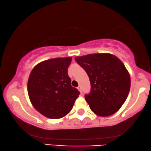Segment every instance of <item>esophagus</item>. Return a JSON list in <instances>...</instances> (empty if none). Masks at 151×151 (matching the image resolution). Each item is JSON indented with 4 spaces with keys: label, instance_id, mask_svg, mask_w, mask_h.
<instances>
[{
    "label": "esophagus",
    "instance_id": "obj_1",
    "mask_svg": "<svg viewBox=\"0 0 151 151\" xmlns=\"http://www.w3.org/2000/svg\"><path fill=\"white\" fill-rule=\"evenodd\" d=\"M78 88V90L80 91V93H82V90H81V86H78V87L77 88Z\"/></svg>",
    "mask_w": 151,
    "mask_h": 151
}]
</instances>
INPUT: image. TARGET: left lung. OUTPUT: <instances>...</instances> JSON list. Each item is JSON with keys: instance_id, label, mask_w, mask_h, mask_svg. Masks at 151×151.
Returning <instances> with one entry per match:
<instances>
[{"instance_id": "obj_1", "label": "left lung", "mask_w": 151, "mask_h": 151, "mask_svg": "<svg viewBox=\"0 0 151 151\" xmlns=\"http://www.w3.org/2000/svg\"><path fill=\"white\" fill-rule=\"evenodd\" d=\"M75 60L90 78L91 91L85 99L91 110L103 117L116 112L130 88V74L123 63L110 53L89 54Z\"/></svg>"}]
</instances>
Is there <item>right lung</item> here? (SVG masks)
<instances>
[{"label": "right lung", "mask_w": 151, "mask_h": 151, "mask_svg": "<svg viewBox=\"0 0 151 151\" xmlns=\"http://www.w3.org/2000/svg\"><path fill=\"white\" fill-rule=\"evenodd\" d=\"M71 58L43 61L35 66L29 75L27 91L34 108L51 119L63 118L72 109L80 94L71 85L68 69Z\"/></svg>", "instance_id": "obj_1"}]
</instances>
